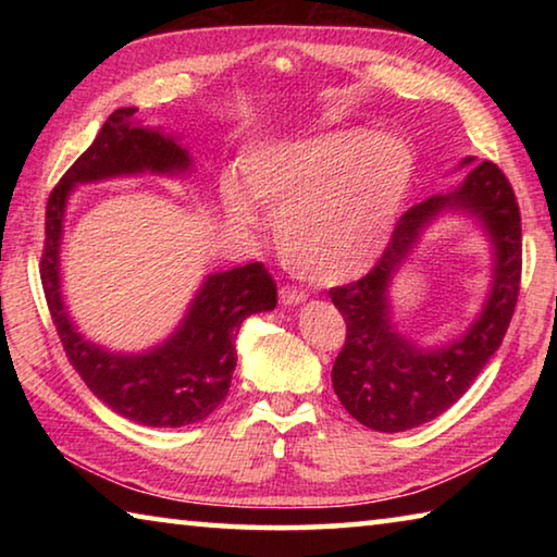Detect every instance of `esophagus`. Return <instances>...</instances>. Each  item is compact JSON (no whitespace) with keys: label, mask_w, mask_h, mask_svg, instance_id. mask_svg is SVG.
<instances>
[{"label":"esophagus","mask_w":557,"mask_h":557,"mask_svg":"<svg viewBox=\"0 0 557 557\" xmlns=\"http://www.w3.org/2000/svg\"><path fill=\"white\" fill-rule=\"evenodd\" d=\"M280 299L282 305H299V301H305V292L301 289H295V287H282L280 289Z\"/></svg>","instance_id":"esophagus-1"}]
</instances>
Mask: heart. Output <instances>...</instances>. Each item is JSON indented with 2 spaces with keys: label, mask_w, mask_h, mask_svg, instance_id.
<instances>
[{
  "label": "heart",
  "mask_w": 557,
  "mask_h": 557,
  "mask_svg": "<svg viewBox=\"0 0 557 557\" xmlns=\"http://www.w3.org/2000/svg\"><path fill=\"white\" fill-rule=\"evenodd\" d=\"M248 191L275 215L282 258L312 282L351 280L371 265L408 194L412 154L400 139L366 129L262 147L243 159ZM240 184L223 186L235 221L256 219Z\"/></svg>",
  "instance_id": "heart-1"
}]
</instances>
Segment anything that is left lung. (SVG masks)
I'll return each mask as SVG.
<instances>
[{
  "label": "left lung",
  "mask_w": 557,
  "mask_h": 557,
  "mask_svg": "<svg viewBox=\"0 0 557 557\" xmlns=\"http://www.w3.org/2000/svg\"><path fill=\"white\" fill-rule=\"evenodd\" d=\"M469 162L474 157L461 164ZM442 210H465L483 221L495 245V285L483 314L457 343L420 349L389 324L387 285L421 228ZM521 211L494 162L474 164L455 191L405 211L381 260L361 280L329 289L346 322L332 383L348 414L375 432H403L451 408L504 342L521 289Z\"/></svg>",
  "instance_id": "left-lung-1"
}]
</instances>
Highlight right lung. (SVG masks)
<instances>
[{
    "mask_svg": "<svg viewBox=\"0 0 557 557\" xmlns=\"http://www.w3.org/2000/svg\"><path fill=\"white\" fill-rule=\"evenodd\" d=\"M135 112H112L96 143L53 186L46 203L41 285L63 351L90 393L137 425L182 428L206 420L225 400L243 319L275 309L277 285L262 262L209 275L176 332L147 354H110L75 332L59 277L63 213L73 186L139 172L174 176L191 166L174 137L135 125Z\"/></svg>",
    "mask_w": 557,
    "mask_h": 557,
    "instance_id": "add662e5",
    "label": "right lung"
}]
</instances>
